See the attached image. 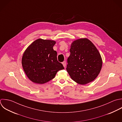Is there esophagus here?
Instances as JSON below:
<instances>
[{
	"mask_svg": "<svg viewBox=\"0 0 122 122\" xmlns=\"http://www.w3.org/2000/svg\"><path fill=\"white\" fill-rule=\"evenodd\" d=\"M62 64H63L64 67H65L66 66V61H64L63 62H62Z\"/></svg>",
	"mask_w": 122,
	"mask_h": 122,
	"instance_id": "1",
	"label": "esophagus"
}]
</instances>
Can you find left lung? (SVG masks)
<instances>
[{
  "label": "left lung",
  "instance_id": "obj_1",
  "mask_svg": "<svg viewBox=\"0 0 122 122\" xmlns=\"http://www.w3.org/2000/svg\"><path fill=\"white\" fill-rule=\"evenodd\" d=\"M66 70L72 79L80 85L93 81L99 74L102 59L93 43L86 38L74 41L70 49Z\"/></svg>",
  "mask_w": 122,
  "mask_h": 122
}]
</instances>
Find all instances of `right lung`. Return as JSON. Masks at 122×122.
<instances>
[{"instance_id":"right-lung-1","label":"right lung","mask_w":122,"mask_h":122,"mask_svg":"<svg viewBox=\"0 0 122 122\" xmlns=\"http://www.w3.org/2000/svg\"><path fill=\"white\" fill-rule=\"evenodd\" d=\"M56 41L38 39L25 51L22 58L24 71L33 83L43 84L53 79L57 72L64 69L57 59V52L53 49Z\"/></svg>"}]
</instances>
